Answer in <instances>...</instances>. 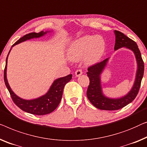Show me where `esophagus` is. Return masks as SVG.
I'll return each instance as SVG.
<instances>
[{
	"instance_id": "obj_1",
	"label": "esophagus",
	"mask_w": 147,
	"mask_h": 147,
	"mask_svg": "<svg viewBox=\"0 0 147 147\" xmlns=\"http://www.w3.org/2000/svg\"><path fill=\"white\" fill-rule=\"evenodd\" d=\"M75 74H76V76H77V77H79V76H81V75H82V74H83L82 69H77V70H76V71Z\"/></svg>"
}]
</instances>
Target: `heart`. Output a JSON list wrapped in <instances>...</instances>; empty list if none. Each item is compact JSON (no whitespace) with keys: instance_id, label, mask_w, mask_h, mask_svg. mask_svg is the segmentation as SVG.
I'll return each mask as SVG.
<instances>
[{"instance_id":"1","label":"heart","mask_w":147,"mask_h":147,"mask_svg":"<svg viewBox=\"0 0 147 147\" xmlns=\"http://www.w3.org/2000/svg\"><path fill=\"white\" fill-rule=\"evenodd\" d=\"M104 49L105 44L101 38L86 36L72 44L69 50V56L73 60H78L86 55V61L93 63L101 58Z\"/></svg>"}]
</instances>
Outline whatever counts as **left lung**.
<instances>
[{
	"label": "left lung",
	"instance_id": "left-lung-1",
	"mask_svg": "<svg viewBox=\"0 0 147 147\" xmlns=\"http://www.w3.org/2000/svg\"><path fill=\"white\" fill-rule=\"evenodd\" d=\"M115 34L116 36L115 50L122 47H126L133 50L137 61V73L135 84L130 92L122 98L113 99L107 98L102 94L101 84H100L99 76L102 70L105 67L108 59H104L101 62L95 63L88 67L87 75L89 79V85L87 90V97L93 105H94L97 109L102 110H118L122 109L129 103H131L135 99L139 93L144 74V61L142 59L141 52L138 48L137 43L118 30H115Z\"/></svg>",
	"mask_w": 147,
	"mask_h": 147
}]
</instances>
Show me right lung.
I'll return each instance as SVG.
<instances>
[{
  "mask_svg": "<svg viewBox=\"0 0 147 147\" xmlns=\"http://www.w3.org/2000/svg\"><path fill=\"white\" fill-rule=\"evenodd\" d=\"M46 32H44L43 31H41L38 33L31 32L27 34L24 36L20 38L18 41H16L12 46V47L15 46L16 44H18L26 40L30 39V38L42 36ZM9 52H8V54H9ZM8 56L6 57V65L5 70H4V80H5L6 88L9 91L10 97H11L14 103L24 111L33 115H44L50 113L54 111L60 103L65 85L71 80V74L55 80L48 92L43 96L33 100L22 99L14 94V93L11 90L9 85H8L7 79H6V64H7Z\"/></svg>",
  "mask_w": 147,
  "mask_h": 147,
  "instance_id": "obj_1",
  "label": "right lung"
}]
</instances>
